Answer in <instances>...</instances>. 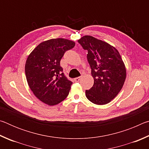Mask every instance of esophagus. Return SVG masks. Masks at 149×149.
I'll use <instances>...</instances> for the list:
<instances>
[{
    "instance_id": "obj_1",
    "label": "esophagus",
    "mask_w": 149,
    "mask_h": 149,
    "mask_svg": "<svg viewBox=\"0 0 149 149\" xmlns=\"http://www.w3.org/2000/svg\"><path fill=\"white\" fill-rule=\"evenodd\" d=\"M80 79H81V77H75V79H74V81L75 82H78L79 81H80Z\"/></svg>"
}]
</instances>
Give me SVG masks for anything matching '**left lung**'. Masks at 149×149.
<instances>
[{
	"label": "left lung",
	"mask_w": 149,
	"mask_h": 149,
	"mask_svg": "<svg viewBox=\"0 0 149 149\" xmlns=\"http://www.w3.org/2000/svg\"><path fill=\"white\" fill-rule=\"evenodd\" d=\"M77 41L88 51L87 60L94 79L93 86L85 91L86 97L95 104H108L124 84L126 69L122 57L115 47L90 35Z\"/></svg>",
	"instance_id": "1"
}]
</instances>
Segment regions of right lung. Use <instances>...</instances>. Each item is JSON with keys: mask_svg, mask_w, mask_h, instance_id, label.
<instances>
[{"mask_svg": "<svg viewBox=\"0 0 149 149\" xmlns=\"http://www.w3.org/2000/svg\"><path fill=\"white\" fill-rule=\"evenodd\" d=\"M75 45L64 38L49 39L37 45L27 57V84L35 97L47 105L59 104L69 94L73 83L62 73L60 63L65 52Z\"/></svg>", "mask_w": 149, "mask_h": 149, "instance_id": "add662e5", "label": "right lung"}]
</instances>
